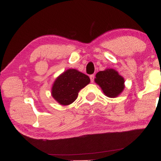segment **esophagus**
<instances>
[{"label": "esophagus", "instance_id": "esophagus-1", "mask_svg": "<svg viewBox=\"0 0 161 161\" xmlns=\"http://www.w3.org/2000/svg\"><path fill=\"white\" fill-rule=\"evenodd\" d=\"M90 80H91V82L93 83L94 80V75H92L90 76Z\"/></svg>", "mask_w": 161, "mask_h": 161}]
</instances>
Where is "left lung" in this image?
I'll use <instances>...</instances> for the list:
<instances>
[{"label": "left lung", "mask_w": 161, "mask_h": 161, "mask_svg": "<svg viewBox=\"0 0 161 161\" xmlns=\"http://www.w3.org/2000/svg\"><path fill=\"white\" fill-rule=\"evenodd\" d=\"M94 79L107 97L114 98L118 97L125 87V79L114 69H106L97 73Z\"/></svg>", "instance_id": "left-lung-1"}]
</instances>
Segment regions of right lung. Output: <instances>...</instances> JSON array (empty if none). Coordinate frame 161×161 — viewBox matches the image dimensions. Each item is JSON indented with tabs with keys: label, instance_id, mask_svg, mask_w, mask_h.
<instances>
[{
	"label": "right lung",
	"instance_id": "1",
	"mask_svg": "<svg viewBox=\"0 0 161 161\" xmlns=\"http://www.w3.org/2000/svg\"><path fill=\"white\" fill-rule=\"evenodd\" d=\"M87 75L75 69H69L57 76L52 87V97L62 105H69L76 100L79 92L89 85Z\"/></svg>",
	"mask_w": 161,
	"mask_h": 161
}]
</instances>
